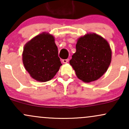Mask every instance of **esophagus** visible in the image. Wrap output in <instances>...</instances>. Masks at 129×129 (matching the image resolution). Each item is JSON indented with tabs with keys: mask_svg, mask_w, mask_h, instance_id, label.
<instances>
[{
	"mask_svg": "<svg viewBox=\"0 0 129 129\" xmlns=\"http://www.w3.org/2000/svg\"><path fill=\"white\" fill-rule=\"evenodd\" d=\"M69 59H63L62 60V62L63 63H67L68 62H69Z\"/></svg>",
	"mask_w": 129,
	"mask_h": 129,
	"instance_id": "34e87169",
	"label": "esophagus"
}]
</instances>
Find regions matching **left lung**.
I'll list each match as a JSON object with an SVG mask.
<instances>
[{
  "label": "left lung",
  "mask_w": 129,
  "mask_h": 129,
  "mask_svg": "<svg viewBox=\"0 0 129 129\" xmlns=\"http://www.w3.org/2000/svg\"><path fill=\"white\" fill-rule=\"evenodd\" d=\"M76 49L70 64L80 80L93 82L107 72L112 60V50L104 38L93 33H87L78 39Z\"/></svg>",
  "instance_id": "1"
}]
</instances>
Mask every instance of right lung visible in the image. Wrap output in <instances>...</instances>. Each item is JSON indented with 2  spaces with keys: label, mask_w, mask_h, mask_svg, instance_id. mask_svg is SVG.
<instances>
[{
  "label": "right lung",
  "mask_w": 129,
  "mask_h": 129,
  "mask_svg": "<svg viewBox=\"0 0 129 129\" xmlns=\"http://www.w3.org/2000/svg\"><path fill=\"white\" fill-rule=\"evenodd\" d=\"M22 61L30 76L39 82H47L54 78L62 63L54 38L43 32L26 43Z\"/></svg>",
  "instance_id": "right-lung-1"
}]
</instances>
